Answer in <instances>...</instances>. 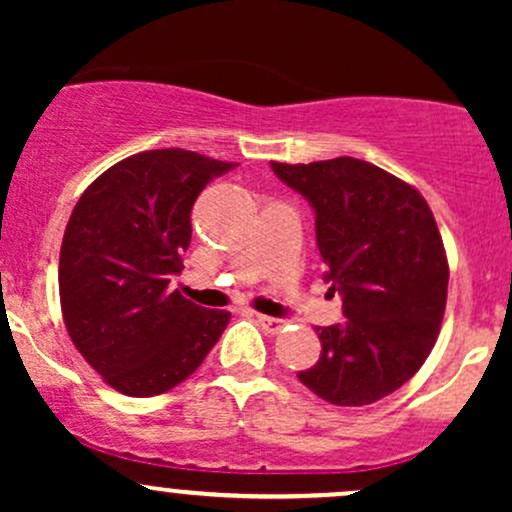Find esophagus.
<instances>
[{
    "label": "esophagus",
    "mask_w": 512,
    "mask_h": 512,
    "mask_svg": "<svg viewBox=\"0 0 512 512\" xmlns=\"http://www.w3.org/2000/svg\"><path fill=\"white\" fill-rule=\"evenodd\" d=\"M257 322H260V327L267 334H279L281 330H284V320H279V317L257 315Z\"/></svg>",
    "instance_id": "esophagus-1"
}]
</instances>
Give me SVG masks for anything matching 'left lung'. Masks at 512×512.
<instances>
[{
    "mask_svg": "<svg viewBox=\"0 0 512 512\" xmlns=\"http://www.w3.org/2000/svg\"><path fill=\"white\" fill-rule=\"evenodd\" d=\"M276 178L315 209V238L346 322L317 327L322 351L298 380L337 407L402 387L436 344L448 257L426 199L409 182L351 156L276 163Z\"/></svg>",
    "mask_w": 512,
    "mask_h": 512,
    "instance_id": "left-lung-1",
    "label": "left lung"
}]
</instances>
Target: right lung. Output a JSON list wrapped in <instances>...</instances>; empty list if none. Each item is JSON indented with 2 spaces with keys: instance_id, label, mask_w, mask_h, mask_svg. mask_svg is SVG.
Here are the masks:
<instances>
[{
  "instance_id": "obj_1",
  "label": "right lung",
  "mask_w": 512,
  "mask_h": 512,
  "mask_svg": "<svg viewBox=\"0 0 512 512\" xmlns=\"http://www.w3.org/2000/svg\"><path fill=\"white\" fill-rule=\"evenodd\" d=\"M233 163L185 149L115 163L79 197L60 250V303L88 366L127 397H154L190 378L231 313L175 289L199 192Z\"/></svg>"
}]
</instances>
